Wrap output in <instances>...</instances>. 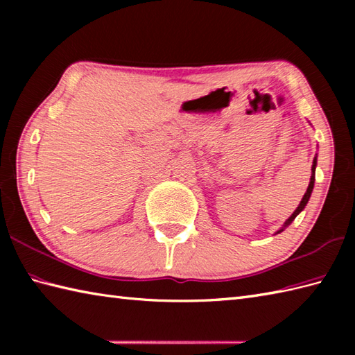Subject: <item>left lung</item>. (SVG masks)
<instances>
[{"label": "left lung", "mask_w": 355, "mask_h": 355, "mask_svg": "<svg viewBox=\"0 0 355 355\" xmlns=\"http://www.w3.org/2000/svg\"><path fill=\"white\" fill-rule=\"evenodd\" d=\"M315 166H318V154H315V157H314V160H313V166H311V178H310V184H308V189H306V192H305V195H304V198H302V201L299 202V206H297V209L294 210V212L291 214V216L288 218V220H286L285 223H284V225L281 229H279L275 235H277V233H281V232H284L286 227H288V225L294 221V218H296L300 212H302V210L305 209V206H306V202L310 201V197H311V193H313V189H314V182H315Z\"/></svg>", "instance_id": "1"}]
</instances>
